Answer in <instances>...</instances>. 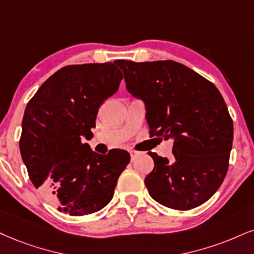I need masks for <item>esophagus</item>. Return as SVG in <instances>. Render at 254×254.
Segmentation results:
<instances>
[{"label":"esophagus","instance_id":"1","mask_svg":"<svg viewBox=\"0 0 254 254\" xmlns=\"http://www.w3.org/2000/svg\"><path fill=\"white\" fill-rule=\"evenodd\" d=\"M129 154H130V158H132V160H133V159H135L137 155L141 154V152L135 151V149H132V151H129Z\"/></svg>","mask_w":254,"mask_h":254}]
</instances>
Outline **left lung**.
<instances>
[{
	"instance_id": "1",
	"label": "left lung",
	"mask_w": 254,
	"mask_h": 254,
	"mask_svg": "<svg viewBox=\"0 0 254 254\" xmlns=\"http://www.w3.org/2000/svg\"><path fill=\"white\" fill-rule=\"evenodd\" d=\"M128 92L146 103L151 136L173 139L171 160L149 152L154 168L145 178L161 205L187 211L202 205L226 177L233 121L217 87L178 62L115 61Z\"/></svg>"
}]
</instances>
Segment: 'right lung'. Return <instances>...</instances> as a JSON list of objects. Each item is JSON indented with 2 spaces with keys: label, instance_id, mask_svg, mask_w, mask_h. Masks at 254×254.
I'll return each mask as SVG.
<instances>
[{
  "label": "right lung",
  "instance_id": "right-lung-1",
  "mask_svg": "<svg viewBox=\"0 0 254 254\" xmlns=\"http://www.w3.org/2000/svg\"><path fill=\"white\" fill-rule=\"evenodd\" d=\"M121 80L112 62L65 65L28 102L20 137L22 160L34 186L65 214L80 217L105 207L129 164L124 149L100 155L82 142L83 136H93L99 107Z\"/></svg>",
  "mask_w": 254,
  "mask_h": 254
}]
</instances>
